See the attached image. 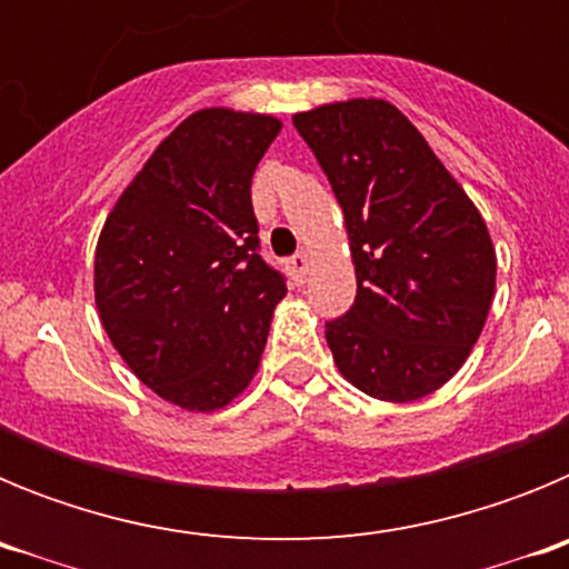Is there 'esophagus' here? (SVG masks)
Wrapping results in <instances>:
<instances>
[{"label":"esophagus","mask_w":569,"mask_h":569,"mask_svg":"<svg viewBox=\"0 0 569 569\" xmlns=\"http://www.w3.org/2000/svg\"><path fill=\"white\" fill-rule=\"evenodd\" d=\"M288 268H290V276H293L296 284H301V281H305V276H308V270H310V259L305 253H296L293 259L288 261Z\"/></svg>","instance_id":"esophagus-1"}]
</instances>
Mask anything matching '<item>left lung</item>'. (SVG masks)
<instances>
[{
	"instance_id": "1",
	"label": "left lung",
	"mask_w": 569,
	"mask_h": 569,
	"mask_svg": "<svg viewBox=\"0 0 569 569\" xmlns=\"http://www.w3.org/2000/svg\"><path fill=\"white\" fill-rule=\"evenodd\" d=\"M328 173L356 264V301L325 336L361 393L416 401L459 373L496 293L479 208L416 124L385 99L293 116Z\"/></svg>"
}]
</instances>
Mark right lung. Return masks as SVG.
<instances>
[{
	"instance_id": "obj_1",
	"label": "right lung",
	"mask_w": 569,
	"mask_h": 569,
	"mask_svg": "<svg viewBox=\"0 0 569 569\" xmlns=\"http://www.w3.org/2000/svg\"><path fill=\"white\" fill-rule=\"evenodd\" d=\"M279 130L268 113L196 110L150 153L99 233L104 333L136 379L190 413L222 410L253 381L288 293L259 256L250 202Z\"/></svg>"
}]
</instances>
